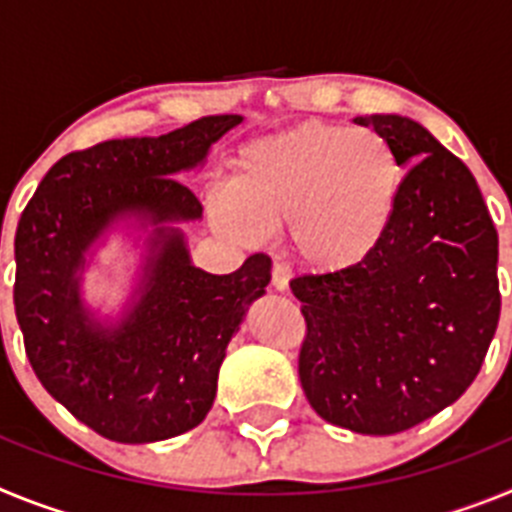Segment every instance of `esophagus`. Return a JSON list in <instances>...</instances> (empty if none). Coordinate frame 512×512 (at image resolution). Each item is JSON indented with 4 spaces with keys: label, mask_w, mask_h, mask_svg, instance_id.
I'll return each instance as SVG.
<instances>
[{
    "label": "esophagus",
    "mask_w": 512,
    "mask_h": 512,
    "mask_svg": "<svg viewBox=\"0 0 512 512\" xmlns=\"http://www.w3.org/2000/svg\"><path fill=\"white\" fill-rule=\"evenodd\" d=\"M289 277H292L289 264H284V261H274V266H271V284H274V289L284 292V289L289 287Z\"/></svg>",
    "instance_id": "esophagus-1"
}]
</instances>
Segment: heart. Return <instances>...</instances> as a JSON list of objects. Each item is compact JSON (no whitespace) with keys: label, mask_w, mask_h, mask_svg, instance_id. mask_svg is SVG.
<instances>
[{"label":"heart","mask_w":512,"mask_h":512,"mask_svg":"<svg viewBox=\"0 0 512 512\" xmlns=\"http://www.w3.org/2000/svg\"><path fill=\"white\" fill-rule=\"evenodd\" d=\"M402 176L395 148L377 130L302 122L241 148L233 184L210 194V215L248 243L289 225L307 266L346 271L384 241Z\"/></svg>","instance_id":"b5f03b06"}]
</instances>
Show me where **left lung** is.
<instances>
[{
    "instance_id": "1",
    "label": "left lung",
    "mask_w": 512,
    "mask_h": 512,
    "mask_svg": "<svg viewBox=\"0 0 512 512\" xmlns=\"http://www.w3.org/2000/svg\"><path fill=\"white\" fill-rule=\"evenodd\" d=\"M402 166L392 225L359 266L289 282L302 302L300 382L323 420L392 436L459 400L500 320L497 230L472 171L423 125L364 115Z\"/></svg>"
}]
</instances>
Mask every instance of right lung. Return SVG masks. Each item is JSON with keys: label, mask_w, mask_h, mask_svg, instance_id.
<instances>
[{"label": "right lung", "mask_w": 512, "mask_h": 512, "mask_svg": "<svg viewBox=\"0 0 512 512\" xmlns=\"http://www.w3.org/2000/svg\"><path fill=\"white\" fill-rule=\"evenodd\" d=\"M207 115L158 138L104 140L51 166L15 235V312L40 384L76 420L117 443H151L200 425L217 392L225 348L271 279L253 253L233 274L189 264L179 230H156L138 305L115 330L92 323L79 300L84 251L125 212L153 223L202 215L176 179L241 122Z\"/></svg>", "instance_id": "obj_1"}]
</instances>
